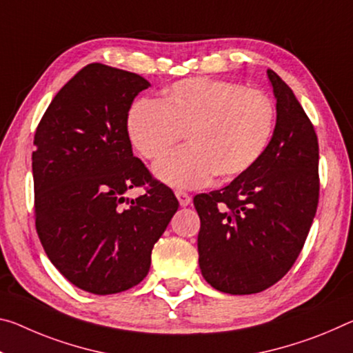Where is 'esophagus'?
Segmentation results:
<instances>
[{
  "label": "esophagus",
  "mask_w": 353,
  "mask_h": 353,
  "mask_svg": "<svg viewBox=\"0 0 353 353\" xmlns=\"http://www.w3.org/2000/svg\"><path fill=\"white\" fill-rule=\"evenodd\" d=\"M176 198L179 199V204L182 207H187L190 203H192V196L185 192H176Z\"/></svg>",
  "instance_id": "obj_1"
}]
</instances>
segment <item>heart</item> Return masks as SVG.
<instances>
[{
    "label": "heart",
    "instance_id": "obj_1",
    "mask_svg": "<svg viewBox=\"0 0 353 353\" xmlns=\"http://www.w3.org/2000/svg\"><path fill=\"white\" fill-rule=\"evenodd\" d=\"M275 105L259 89L212 78H187L160 102L141 100L127 117V135L144 159L154 160L182 138L188 146L154 165L161 182L177 188L204 185L215 174L231 181L247 172L270 143Z\"/></svg>",
    "mask_w": 353,
    "mask_h": 353
}]
</instances>
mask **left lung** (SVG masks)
<instances>
[{
	"mask_svg": "<svg viewBox=\"0 0 353 353\" xmlns=\"http://www.w3.org/2000/svg\"><path fill=\"white\" fill-rule=\"evenodd\" d=\"M276 124L265 152L228 187L196 194L199 268L220 292L265 290L294 265L319 203V144L297 97L267 70Z\"/></svg>",
	"mask_w": 353,
	"mask_h": 353,
	"instance_id": "obj_1",
	"label": "left lung"
}]
</instances>
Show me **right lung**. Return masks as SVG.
Here are the masks:
<instances>
[{
	"label": "right lung",
	"instance_id": "right-lung-1",
	"mask_svg": "<svg viewBox=\"0 0 353 353\" xmlns=\"http://www.w3.org/2000/svg\"><path fill=\"white\" fill-rule=\"evenodd\" d=\"M150 86L132 72L89 64L61 88L34 135L36 229L74 286L117 294L146 278L150 253L179 203L132 152L128 110ZM146 195L127 201L133 186ZM126 205H123V203Z\"/></svg>",
	"mask_w": 353,
	"mask_h": 353
}]
</instances>
